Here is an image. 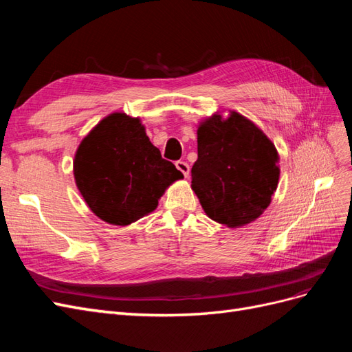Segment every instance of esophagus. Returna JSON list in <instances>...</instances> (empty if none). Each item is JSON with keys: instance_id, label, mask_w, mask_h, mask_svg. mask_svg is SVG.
<instances>
[{"instance_id": "1", "label": "esophagus", "mask_w": 352, "mask_h": 352, "mask_svg": "<svg viewBox=\"0 0 352 352\" xmlns=\"http://www.w3.org/2000/svg\"><path fill=\"white\" fill-rule=\"evenodd\" d=\"M176 167H177L179 172L184 173L185 177H189V164L186 162H180V160H179V162H176Z\"/></svg>"}]
</instances>
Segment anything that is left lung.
Instances as JSON below:
<instances>
[{"mask_svg":"<svg viewBox=\"0 0 352 352\" xmlns=\"http://www.w3.org/2000/svg\"><path fill=\"white\" fill-rule=\"evenodd\" d=\"M192 190L206 214L241 228L270 206L279 184V154L260 127L236 111L214 113L198 126Z\"/></svg>","mask_w":352,"mask_h":352,"instance_id":"left-lung-1","label":"left lung"}]
</instances>
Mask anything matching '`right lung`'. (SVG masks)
Returning a JSON list of instances; mask_svg holds the SVG:
<instances>
[{
    "label": "right lung",
    "mask_w": 352,
    "mask_h": 352,
    "mask_svg": "<svg viewBox=\"0 0 352 352\" xmlns=\"http://www.w3.org/2000/svg\"><path fill=\"white\" fill-rule=\"evenodd\" d=\"M74 182L91 211L127 226L150 214L184 175L162 158L140 117L111 113L83 138L73 160Z\"/></svg>",
    "instance_id": "right-lung-1"
}]
</instances>
